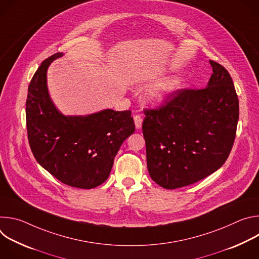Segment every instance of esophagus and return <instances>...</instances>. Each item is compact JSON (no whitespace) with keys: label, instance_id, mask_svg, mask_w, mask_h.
I'll return each instance as SVG.
<instances>
[{"label":"esophagus","instance_id":"1","mask_svg":"<svg viewBox=\"0 0 259 259\" xmlns=\"http://www.w3.org/2000/svg\"><path fill=\"white\" fill-rule=\"evenodd\" d=\"M133 119H134V123H135L136 129H140L141 126H142V121H143L142 117L139 116V115H136V116H134Z\"/></svg>","mask_w":259,"mask_h":259}]
</instances>
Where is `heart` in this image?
Wrapping results in <instances>:
<instances>
[{
	"instance_id": "b5f03b06",
	"label": "heart",
	"mask_w": 259,
	"mask_h": 259,
	"mask_svg": "<svg viewBox=\"0 0 259 259\" xmlns=\"http://www.w3.org/2000/svg\"><path fill=\"white\" fill-rule=\"evenodd\" d=\"M170 89L169 88H166V89H163V90H157V91H153L150 96L151 98L155 99V100H162L168 93H169Z\"/></svg>"
}]
</instances>
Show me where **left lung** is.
Listing matches in <instances>:
<instances>
[{
    "label": "left lung",
    "instance_id": "1",
    "mask_svg": "<svg viewBox=\"0 0 259 259\" xmlns=\"http://www.w3.org/2000/svg\"><path fill=\"white\" fill-rule=\"evenodd\" d=\"M203 89H179L157 108L144 109L147 169L164 189L193 184L225 164L234 145L239 99L229 71L210 60Z\"/></svg>",
    "mask_w": 259,
    "mask_h": 259
}]
</instances>
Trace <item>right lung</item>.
I'll list each match as a JSON object with an SVG mask.
<instances>
[{"mask_svg":"<svg viewBox=\"0 0 259 259\" xmlns=\"http://www.w3.org/2000/svg\"><path fill=\"white\" fill-rule=\"evenodd\" d=\"M62 55L59 52L45 59L29 83L27 138L33 157L50 174L66 186L89 190L107 179L120 146L135 125L130 110L63 116L47 89L48 66Z\"/></svg>","mask_w":259,"mask_h":259,"instance_id":"add662e5","label":"right lung"}]
</instances>
